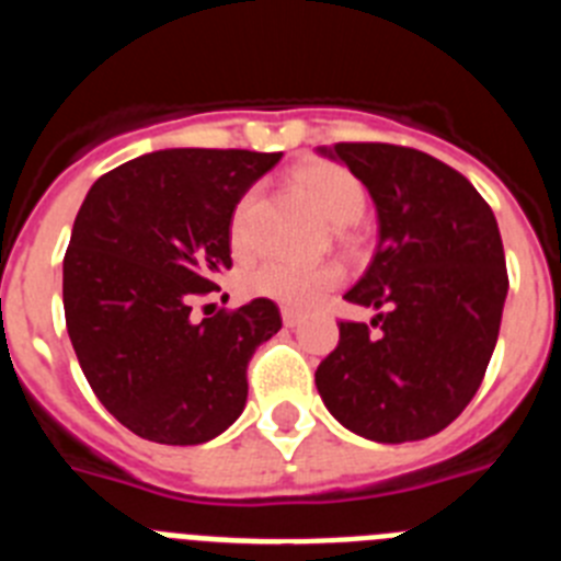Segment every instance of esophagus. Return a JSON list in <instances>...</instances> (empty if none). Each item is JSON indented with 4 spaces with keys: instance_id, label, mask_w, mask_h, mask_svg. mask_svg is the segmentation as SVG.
<instances>
[{
    "instance_id": "34e87169",
    "label": "esophagus",
    "mask_w": 561,
    "mask_h": 561,
    "mask_svg": "<svg viewBox=\"0 0 561 561\" xmlns=\"http://www.w3.org/2000/svg\"><path fill=\"white\" fill-rule=\"evenodd\" d=\"M280 318H284V327L295 329L300 320H304V314H300L298 309H289V306H284V309H280Z\"/></svg>"
}]
</instances>
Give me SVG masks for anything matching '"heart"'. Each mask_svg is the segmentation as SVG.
I'll use <instances>...</instances> for the list:
<instances>
[{"label": "heart", "instance_id": "b5f03b06", "mask_svg": "<svg viewBox=\"0 0 561 561\" xmlns=\"http://www.w3.org/2000/svg\"><path fill=\"white\" fill-rule=\"evenodd\" d=\"M295 181L312 198L320 215L332 221L334 227L354 224L366 209V190L346 167L332 164V161H309L295 172ZM255 204L257 193L249 190L234 204L232 218H229V243L238 255H247L255 247V229H252ZM337 284L340 270L334 263L304 266V263L289 261H263L261 266H255L243 277V289L249 295L275 300V304H284L289 309H309Z\"/></svg>", "mask_w": 561, "mask_h": 561}]
</instances>
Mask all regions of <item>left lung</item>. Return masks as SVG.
<instances>
[{
	"label": "left lung",
	"mask_w": 561,
	"mask_h": 561,
	"mask_svg": "<svg viewBox=\"0 0 561 561\" xmlns=\"http://www.w3.org/2000/svg\"><path fill=\"white\" fill-rule=\"evenodd\" d=\"M375 198L380 241L314 382L340 425L375 443H409L462 414L500 337L508 270L496 218L471 181L428 152L343 141L332 150Z\"/></svg>",
	"instance_id": "left-lung-1"
}]
</instances>
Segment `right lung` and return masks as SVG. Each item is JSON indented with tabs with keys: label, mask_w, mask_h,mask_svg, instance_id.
<instances>
[{
	"label": "right lung",
	"mask_w": 561,
	"mask_h": 561,
	"mask_svg": "<svg viewBox=\"0 0 561 561\" xmlns=\"http://www.w3.org/2000/svg\"><path fill=\"white\" fill-rule=\"evenodd\" d=\"M280 152L158 150L104 172L65 252V320L93 394L164 445L218 437L247 405V366L277 334L266 298L195 320L232 266L234 204Z\"/></svg>",
	"instance_id": "obj_1"
}]
</instances>
